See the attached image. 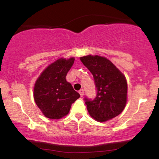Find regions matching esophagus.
Listing matches in <instances>:
<instances>
[{
    "label": "esophagus",
    "instance_id": "obj_1",
    "mask_svg": "<svg viewBox=\"0 0 159 159\" xmlns=\"http://www.w3.org/2000/svg\"><path fill=\"white\" fill-rule=\"evenodd\" d=\"M78 93H79L80 96H81V97H82V96H84V90H83V89H81V90H79V92H78Z\"/></svg>",
    "mask_w": 159,
    "mask_h": 159
}]
</instances>
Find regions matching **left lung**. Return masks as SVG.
Returning <instances> with one entry per match:
<instances>
[{"label": "left lung", "mask_w": 159, "mask_h": 159, "mask_svg": "<svg viewBox=\"0 0 159 159\" xmlns=\"http://www.w3.org/2000/svg\"><path fill=\"white\" fill-rule=\"evenodd\" d=\"M80 60L93 74L97 90L94 99L84 98L90 116L98 122H105L121 114L127 101L124 75L104 57L87 55Z\"/></svg>", "instance_id": "8db88e82"}]
</instances>
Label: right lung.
Instances as JSON below:
<instances>
[{"label":"right lung","mask_w":159,"mask_h":159,"mask_svg":"<svg viewBox=\"0 0 159 159\" xmlns=\"http://www.w3.org/2000/svg\"><path fill=\"white\" fill-rule=\"evenodd\" d=\"M74 57L57 60L42 72L36 80L34 97L38 107L49 119L58 120L69 114L72 104L80 94L66 80Z\"/></svg>","instance_id":"1"}]
</instances>
